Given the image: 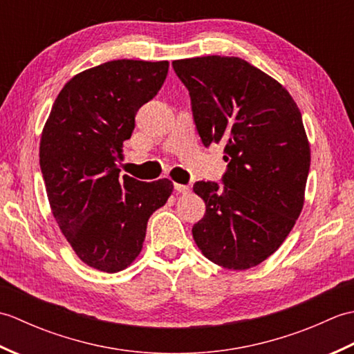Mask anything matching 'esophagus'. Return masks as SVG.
<instances>
[{
    "mask_svg": "<svg viewBox=\"0 0 354 354\" xmlns=\"http://www.w3.org/2000/svg\"><path fill=\"white\" fill-rule=\"evenodd\" d=\"M175 190H176L178 193L187 194V193H190V187H189V185H183V184H175Z\"/></svg>",
    "mask_w": 354,
    "mask_h": 354,
    "instance_id": "34e87169",
    "label": "esophagus"
}]
</instances>
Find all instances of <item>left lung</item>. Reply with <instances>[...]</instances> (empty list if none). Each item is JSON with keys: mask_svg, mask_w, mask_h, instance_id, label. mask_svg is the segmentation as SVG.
I'll use <instances>...</instances> for the list:
<instances>
[{"mask_svg": "<svg viewBox=\"0 0 354 354\" xmlns=\"http://www.w3.org/2000/svg\"><path fill=\"white\" fill-rule=\"evenodd\" d=\"M189 89L205 147L225 145L223 187L198 181L205 216L193 239L227 269L257 266L288 237L304 205L310 146L301 112L283 85L240 57L173 61Z\"/></svg>", "mask_w": 354, "mask_h": 354, "instance_id": "8db88e82", "label": "left lung"}]
</instances>
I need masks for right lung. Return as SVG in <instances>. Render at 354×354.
<instances>
[{"instance_id": "add662e5", "label": "right lung", "mask_w": 354, "mask_h": 354, "mask_svg": "<svg viewBox=\"0 0 354 354\" xmlns=\"http://www.w3.org/2000/svg\"><path fill=\"white\" fill-rule=\"evenodd\" d=\"M167 71V61L132 59L82 71L59 93L44 126L39 164L51 213L77 257L103 272L138 257L149 217L173 192L170 179H122L118 169L135 115Z\"/></svg>"}]
</instances>
